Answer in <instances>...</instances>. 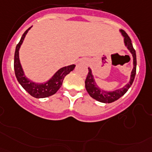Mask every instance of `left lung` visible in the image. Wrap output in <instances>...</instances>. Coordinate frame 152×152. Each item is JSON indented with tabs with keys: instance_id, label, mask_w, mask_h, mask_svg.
Listing matches in <instances>:
<instances>
[{
	"instance_id": "1",
	"label": "left lung",
	"mask_w": 152,
	"mask_h": 152,
	"mask_svg": "<svg viewBox=\"0 0 152 152\" xmlns=\"http://www.w3.org/2000/svg\"><path fill=\"white\" fill-rule=\"evenodd\" d=\"M120 32H121L122 36L124 37V44L127 47L128 50L131 53L133 56V64L134 67L131 71L130 75V81L126 84L125 86H124L121 88L114 90V91H104L99 88L96 83V81L94 79V76L92 75V72L90 67H88V73L87 77L85 79V88L87 90L88 93L91 98L97 100L100 102L103 103H111L113 102L116 101L119 99L120 97H122L126 91H128L130 87L132 85L134 80L135 75H136V67H137V59H136V52L135 50L133 47L132 42L130 40L128 35L126 33V32L123 29H120Z\"/></svg>"
}]
</instances>
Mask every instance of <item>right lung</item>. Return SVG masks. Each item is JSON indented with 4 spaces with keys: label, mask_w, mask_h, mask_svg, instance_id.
Wrapping results in <instances>:
<instances>
[{
    "label": "right lung",
    "mask_w": 152,
    "mask_h": 152,
    "mask_svg": "<svg viewBox=\"0 0 152 152\" xmlns=\"http://www.w3.org/2000/svg\"><path fill=\"white\" fill-rule=\"evenodd\" d=\"M31 28L32 27L28 28L26 32H24L19 42L16 46L15 52V60H14V69H15L16 78L24 89L33 97L37 98V99H42V98H46L53 96V94H55L58 91L59 88L62 85L63 81H64L65 76L68 75L71 71H73L75 67V65H69L67 67H64L59 69L58 71L53 75V76L45 83H36V82L27 78L24 74L23 69H22L21 63H20L19 49L23 42L26 34Z\"/></svg>",
    "instance_id": "obj_1"
}]
</instances>
